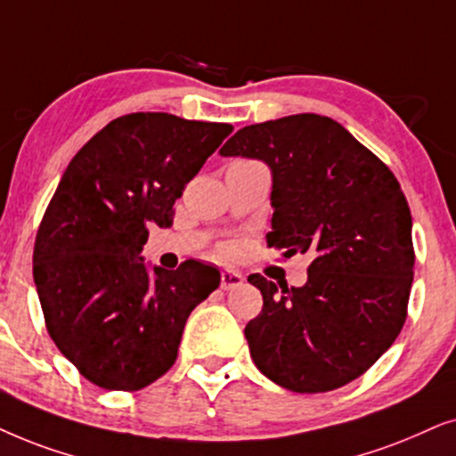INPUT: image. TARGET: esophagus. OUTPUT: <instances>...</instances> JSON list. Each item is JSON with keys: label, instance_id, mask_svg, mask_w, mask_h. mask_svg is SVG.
<instances>
[{"label": "esophagus", "instance_id": "esophagus-1", "mask_svg": "<svg viewBox=\"0 0 456 456\" xmlns=\"http://www.w3.org/2000/svg\"><path fill=\"white\" fill-rule=\"evenodd\" d=\"M241 283H244V277H241V273L232 271V269H227V271L221 273V288L224 291L240 288Z\"/></svg>", "mask_w": 456, "mask_h": 456}]
</instances>
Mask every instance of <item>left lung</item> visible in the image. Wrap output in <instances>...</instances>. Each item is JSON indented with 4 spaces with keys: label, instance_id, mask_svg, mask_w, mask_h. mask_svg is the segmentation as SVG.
<instances>
[{
    "label": "left lung",
    "instance_id": "obj_1",
    "mask_svg": "<svg viewBox=\"0 0 456 456\" xmlns=\"http://www.w3.org/2000/svg\"><path fill=\"white\" fill-rule=\"evenodd\" d=\"M221 154L271 167L266 244L313 258L302 288L248 277L263 294L244 330L254 365L300 394L361 378L398 338L412 285V221L394 173L319 114L244 126Z\"/></svg>",
    "mask_w": 456,
    "mask_h": 456
}]
</instances>
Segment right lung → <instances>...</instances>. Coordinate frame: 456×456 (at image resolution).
<instances>
[{"label":"right lung","mask_w":456,"mask_h":456,"mask_svg":"<svg viewBox=\"0 0 456 456\" xmlns=\"http://www.w3.org/2000/svg\"><path fill=\"white\" fill-rule=\"evenodd\" d=\"M232 131L133 112L97 131L66 167L35 238L33 279L47 333L91 384L135 392L162 378L187 317L221 283L198 260L150 275L142 248L148 224L171 227L175 200Z\"/></svg>","instance_id":"right-lung-1"}]
</instances>
